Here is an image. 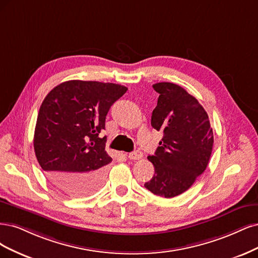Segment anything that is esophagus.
<instances>
[{
  "label": "esophagus",
  "instance_id": "esophagus-1",
  "mask_svg": "<svg viewBox=\"0 0 258 258\" xmlns=\"http://www.w3.org/2000/svg\"><path fill=\"white\" fill-rule=\"evenodd\" d=\"M143 156H144V154H143V152L141 151H134V152H132V153H130L128 154V159L130 160H140V159H143Z\"/></svg>",
  "mask_w": 258,
  "mask_h": 258
}]
</instances>
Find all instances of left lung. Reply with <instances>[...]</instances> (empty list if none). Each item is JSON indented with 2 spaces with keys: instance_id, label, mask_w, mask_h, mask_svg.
<instances>
[{
  "instance_id": "left-lung-1",
  "label": "left lung",
  "mask_w": 258,
  "mask_h": 258,
  "mask_svg": "<svg viewBox=\"0 0 258 258\" xmlns=\"http://www.w3.org/2000/svg\"><path fill=\"white\" fill-rule=\"evenodd\" d=\"M152 87L160 96L151 125L163 132V138L154 155L148 156L155 173L145 187L157 196L171 198L185 192L206 170L213 132L204 107L183 88L171 82Z\"/></svg>"
}]
</instances>
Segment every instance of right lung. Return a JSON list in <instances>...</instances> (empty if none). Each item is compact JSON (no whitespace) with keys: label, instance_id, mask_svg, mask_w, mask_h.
<instances>
[{"label":"right lung","instance_id":"1","mask_svg":"<svg viewBox=\"0 0 258 258\" xmlns=\"http://www.w3.org/2000/svg\"><path fill=\"white\" fill-rule=\"evenodd\" d=\"M127 88L110 82L70 80L53 88L41 103L34 151L51 183L71 197L94 194L112 159L105 151L106 115Z\"/></svg>","mask_w":258,"mask_h":258}]
</instances>
